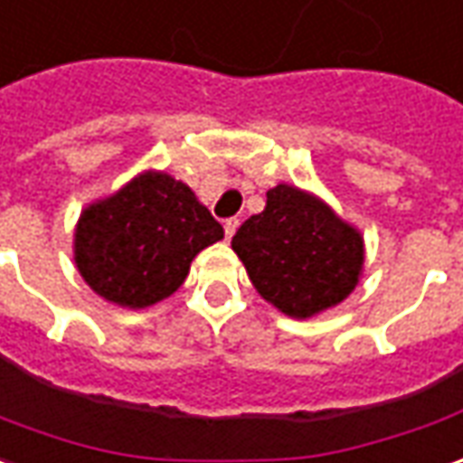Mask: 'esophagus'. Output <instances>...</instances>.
<instances>
[{"instance_id": "obj_1", "label": "esophagus", "mask_w": 463, "mask_h": 463, "mask_svg": "<svg viewBox=\"0 0 463 463\" xmlns=\"http://www.w3.org/2000/svg\"><path fill=\"white\" fill-rule=\"evenodd\" d=\"M237 229H239V219H237V216H234V219H226V222H224L226 239L234 237V234H237Z\"/></svg>"}]
</instances>
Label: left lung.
I'll return each mask as SVG.
<instances>
[{"label": "left lung", "mask_w": 463, "mask_h": 463, "mask_svg": "<svg viewBox=\"0 0 463 463\" xmlns=\"http://www.w3.org/2000/svg\"><path fill=\"white\" fill-rule=\"evenodd\" d=\"M251 285L289 317L340 305L363 272V237L307 191L279 184L232 239Z\"/></svg>", "instance_id": "1"}]
</instances>
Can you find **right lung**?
Instances as JSON below:
<instances>
[{"label":"right lung","instance_id":"add662e5","mask_svg":"<svg viewBox=\"0 0 463 463\" xmlns=\"http://www.w3.org/2000/svg\"><path fill=\"white\" fill-rule=\"evenodd\" d=\"M219 239L224 229L186 184L146 171L80 213L75 264L92 292L140 310L174 295L194 257Z\"/></svg>","mask_w":463,"mask_h":463}]
</instances>
